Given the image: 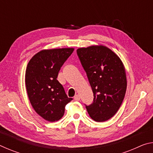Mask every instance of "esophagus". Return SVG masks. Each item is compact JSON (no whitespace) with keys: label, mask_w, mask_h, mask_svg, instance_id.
<instances>
[{"label":"esophagus","mask_w":153,"mask_h":153,"mask_svg":"<svg viewBox=\"0 0 153 153\" xmlns=\"http://www.w3.org/2000/svg\"><path fill=\"white\" fill-rule=\"evenodd\" d=\"M74 99L75 100H76V101H79V100H80V97H79V96L78 94L75 95V97H74Z\"/></svg>","instance_id":"34e87169"}]
</instances>
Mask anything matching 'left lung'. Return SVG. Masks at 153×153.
<instances>
[{
  "mask_svg": "<svg viewBox=\"0 0 153 153\" xmlns=\"http://www.w3.org/2000/svg\"><path fill=\"white\" fill-rule=\"evenodd\" d=\"M94 94L93 102L86 108L97 122L109 120L117 112L125 97L127 79L120 57L104 46H92L77 50Z\"/></svg>",
  "mask_w": 153,
  "mask_h": 153,
  "instance_id": "8db88e82",
  "label": "left lung"
}]
</instances>
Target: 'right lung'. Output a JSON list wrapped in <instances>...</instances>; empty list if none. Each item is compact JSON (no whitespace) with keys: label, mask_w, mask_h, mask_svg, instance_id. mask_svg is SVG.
<instances>
[{"label":"right lung","mask_w":153,"mask_h":153,"mask_svg":"<svg viewBox=\"0 0 153 153\" xmlns=\"http://www.w3.org/2000/svg\"><path fill=\"white\" fill-rule=\"evenodd\" d=\"M74 51L70 48L41 51L27 64L25 86L31 105L38 115L51 122L60 120L66 105L73 100L56 78Z\"/></svg>","instance_id":"right-lung-1"}]
</instances>
